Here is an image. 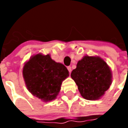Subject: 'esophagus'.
I'll return each mask as SVG.
<instances>
[{
  "instance_id": "esophagus-1",
  "label": "esophagus",
  "mask_w": 128,
  "mask_h": 128,
  "mask_svg": "<svg viewBox=\"0 0 128 128\" xmlns=\"http://www.w3.org/2000/svg\"><path fill=\"white\" fill-rule=\"evenodd\" d=\"M67 69H68V70L69 71V72H70L71 71H72V68H71V66H68V67H67Z\"/></svg>"
}]
</instances>
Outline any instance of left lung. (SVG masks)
<instances>
[{
    "label": "left lung",
    "mask_w": 128,
    "mask_h": 128,
    "mask_svg": "<svg viewBox=\"0 0 128 128\" xmlns=\"http://www.w3.org/2000/svg\"><path fill=\"white\" fill-rule=\"evenodd\" d=\"M71 77L82 97L88 100L99 99L112 84L110 68L99 57L84 56L72 70Z\"/></svg>",
    "instance_id": "left-lung-1"
}]
</instances>
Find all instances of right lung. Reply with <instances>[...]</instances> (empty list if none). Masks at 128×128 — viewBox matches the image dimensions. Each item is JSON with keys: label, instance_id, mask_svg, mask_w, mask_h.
I'll list each match as a JSON object with an SVG mask.
<instances>
[{"label": "right lung", "instance_id": "obj_1", "mask_svg": "<svg viewBox=\"0 0 128 128\" xmlns=\"http://www.w3.org/2000/svg\"><path fill=\"white\" fill-rule=\"evenodd\" d=\"M63 64L51 59L49 54L32 56L23 68V77L29 92L44 102L54 100L62 81L68 76Z\"/></svg>", "mask_w": 128, "mask_h": 128}]
</instances>
